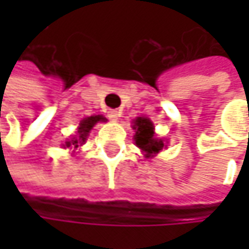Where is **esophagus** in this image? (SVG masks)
<instances>
[{
  "label": "esophagus",
  "instance_id": "obj_1",
  "mask_svg": "<svg viewBox=\"0 0 249 249\" xmlns=\"http://www.w3.org/2000/svg\"><path fill=\"white\" fill-rule=\"evenodd\" d=\"M118 117H120V112H118V111H115V109H109V111H108V118H109L111 121H117Z\"/></svg>",
  "mask_w": 249,
  "mask_h": 249
}]
</instances>
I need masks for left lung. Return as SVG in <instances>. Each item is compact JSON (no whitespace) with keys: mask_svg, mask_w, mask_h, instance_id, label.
I'll return each instance as SVG.
<instances>
[{"mask_svg":"<svg viewBox=\"0 0 249 249\" xmlns=\"http://www.w3.org/2000/svg\"><path fill=\"white\" fill-rule=\"evenodd\" d=\"M132 128L135 129L134 141L135 145L144 153L145 159L154 157L164 148V140L157 138L154 134V125L145 117H138L134 120Z\"/></svg>","mask_w":249,"mask_h":249,"instance_id":"left-lung-1","label":"left lung"}]
</instances>
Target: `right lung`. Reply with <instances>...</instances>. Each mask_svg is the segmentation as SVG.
Returning <instances> with one entry per match:
<instances>
[{
	"instance_id": "add662e5",
	"label": "right lung",
	"mask_w": 249,
	"mask_h": 249,
	"mask_svg": "<svg viewBox=\"0 0 249 249\" xmlns=\"http://www.w3.org/2000/svg\"><path fill=\"white\" fill-rule=\"evenodd\" d=\"M105 121H107V118H104L102 115H93V117L83 118V120L80 121L79 126H77V135L72 137L69 141H66V142L63 144V147H65V148H66V147H68V148H77L79 145L85 144V141H86V138H88L90 129L95 126V124H96V123H105Z\"/></svg>"
}]
</instances>
